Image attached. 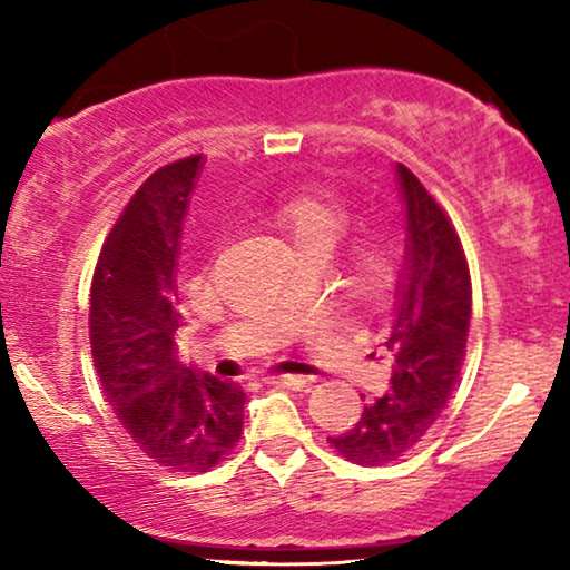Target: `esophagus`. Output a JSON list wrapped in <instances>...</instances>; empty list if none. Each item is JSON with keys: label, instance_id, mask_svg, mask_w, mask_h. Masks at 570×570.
<instances>
[{"label": "esophagus", "instance_id": "obj_1", "mask_svg": "<svg viewBox=\"0 0 570 570\" xmlns=\"http://www.w3.org/2000/svg\"><path fill=\"white\" fill-rule=\"evenodd\" d=\"M264 381H267V384H275V386H287V389L306 386V379L303 376H279V373H272V376H267Z\"/></svg>", "mask_w": 570, "mask_h": 570}]
</instances>
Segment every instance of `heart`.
<instances>
[{"mask_svg": "<svg viewBox=\"0 0 570 570\" xmlns=\"http://www.w3.org/2000/svg\"><path fill=\"white\" fill-rule=\"evenodd\" d=\"M275 220L291 236L298 254L314 252V248L332 252L342 238V233H345L347 215L330 199L298 194V197L285 199L277 207ZM357 267L365 275H379L384 269V259H381L379 252H363L361 259H357Z\"/></svg>", "mask_w": 570, "mask_h": 570, "instance_id": "obj_1", "label": "heart"}]
</instances>
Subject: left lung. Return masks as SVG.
Wrapping results in <instances>:
<instances>
[{
    "mask_svg": "<svg viewBox=\"0 0 570 570\" xmlns=\"http://www.w3.org/2000/svg\"><path fill=\"white\" fill-rule=\"evenodd\" d=\"M407 246L381 347L392 355L389 392L330 439L350 462L376 466L407 454L454 392L464 365L472 283L454 225L410 168L396 163Z\"/></svg>",
    "mask_w": 570,
    "mask_h": 570,
    "instance_id": "left-lung-1",
    "label": "left lung"
}]
</instances>
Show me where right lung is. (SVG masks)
<instances>
[{
    "label": "right lung",
    "instance_id": "right-lung-1",
    "mask_svg": "<svg viewBox=\"0 0 570 570\" xmlns=\"http://www.w3.org/2000/svg\"><path fill=\"white\" fill-rule=\"evenodd\" d=\"M202 155L147 178L108 233L90 287V350L131 441L174 472H207L244 431V389L176 357L178 254Z\"/></svg>",
    "mask_w": 570,
    "mask_h": 570
}]
</instances>
